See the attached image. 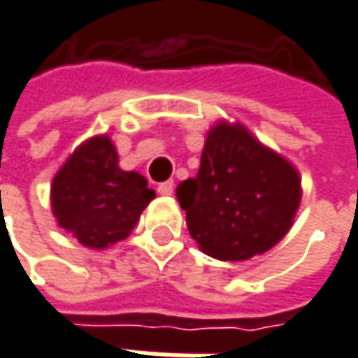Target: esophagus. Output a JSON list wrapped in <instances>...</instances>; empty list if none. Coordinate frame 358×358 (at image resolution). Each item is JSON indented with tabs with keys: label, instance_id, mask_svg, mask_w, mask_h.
<instances>
[{
	"label": "esophagus",
	"instance_id": "obj_1",
	"mask_svg": "<svg viewBox=\"0 0 358 358\" xmlns=\"http://www.w3.org/2000/svg\"><path fill=\"white\" fill-rule=\"evenodd\" d=\"M173 189H175V185H173V181H165V183H161V185L157 187L159 195H173Z\"/></svg>",
	"mask_w": 358,
	"mask_h": 358
}]
</instances>
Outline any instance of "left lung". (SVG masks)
I'll use <instances>...</instances> for the list:
<instances>
[{
    "instance_id": "8db88e82",
    "label": "left lung",
    "mask_w": 358,
    "mask_h": 358,
    "mask_svg": "<svg viewBox=\"0 0 358 358\" xmlns=\"http://www.w3.org/2000/svg\"><path fill=\"white\" fill-rule=\"evenodd\" d=\"M187 227L219 261H247L289 233L301 203V177L287 159L241 123L213 125L197 177L177 187Z\"/></svg>"
}]
</instances>
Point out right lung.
<instances>
[{
	"label": "right lung",
	"mask_w": 358,
	"mask_h": 358,
	"mask_svg": "<svg viewBox=\"0 0 358 358\" xmlns=\"http://www.w3.org/2000/svg\"><path fill=\"white\" fill-rule=\"evenodd\" d=\"M153 197L143 175L119 167L117 149L107 135L79 145L51 183L59 227L90 249H107L129 237Z\"/></svg>",
	"instance_id": "1"
}]
</instances>
